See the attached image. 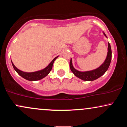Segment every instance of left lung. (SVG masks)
Wrapping results in <instances>:
<instances>
[{"mask_svg": "<svg viewBox=\"0 0 127 127\" xmlns=\"http://www.w3.org/2000/svg\"><path fill=\"white\" fill-rule=\"evenodd\" d=\"M106 36V34H104ZM112 59V50L110 47V43H108V52H107V57L102 64L98 68H96L95 70H93L91 71H88V72H79V71L76 70L73 67L72 59L70 61V68L71 71L73 73V74L78 78L81 79L86 81H92L94 80L97 79L102 75H104V73L108 69L109 65H110V62Z\"/></svg>", "mask_w": 127, "mask_h": 127, "instance_id": "left-lung-1", "label": "left lung"}]
</instances>
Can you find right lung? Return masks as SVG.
Returning <instances> with one entry per match:
<instances>
[{
    "label": "right lung",
    "instance_id": "right-lung-1",
    "mask_svg": "<svg viewBox=\"0 0 127 127\" xmlns=\"http://www.w3.org/2000/svg\"><path fill=\"white\" fill-rule=\"evenodd\" d=\"M58 57H55L51 62L49 63V64L46 67V68H45L44 69L41 70L37 71V72H31V73H27V72H24L23 71L20 70L18 69L14 65V64L12 63V66L14 67V69L16 72H17V73L19 75L21 76V77H23V78L26 79L28 80V81H38V80L42 79V78H45L46 76H47L49 74V73L51 72L52 68V65H53L54 62L55 60V59L57 58Z\"/></svg>",
    "mask_w": 127,
    "mask_h": 127
}]
</instances>
